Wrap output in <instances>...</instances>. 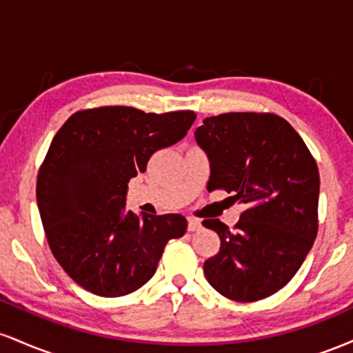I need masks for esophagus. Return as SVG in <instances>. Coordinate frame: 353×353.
Here are the masks:
<instances>
[{
    "instance_id": "1",
    "label": "esophagus",
    "mask_w": 353,
    "mask_h": 353,
    "mask_svg": "<svg viewBox=\"0 0 353 353\" xmlns=\"http://www.w3.org/2000/svg\"><path fill=\"white\" fill-rule=\"evenodd\" d=\"M188 229L190 232H194V230H199L201 229V221L196 217H189L188 219Z\"/></svg>"
}]
</instances>
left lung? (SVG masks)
Masks as SVG:
<instances>
[{
    "instance_id": "1",
    "label": "left lung",
    "mask_w": 353,
    "mask_h": 353,
    "mask_svg": "<svg viewBox=\"0 0 353 353\" xmlns=\"http://www.w3.org/2000/svg\"><path fill=\"white\" fill-rule=\"evenodd\" d=\"M208 154V189H225L244 204L234 230L219 219L221 249L204 262L205 279L219 294L254 302L281 290L317 236L319 169L302 137L282 117L228 112L205 117L194 132Z\"/></svg>"
}]
</instances>
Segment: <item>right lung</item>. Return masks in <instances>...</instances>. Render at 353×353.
Instances as JSON below:
<instances>
[{
  "label": "right lung",
  "mask_w": 353,
  "mask_h": 353,
  "mask_svg": "<svg viewBox=\"0 0 353 353\" xmlns=\"http://www.w3.org/2000/svg\"><path fill=\"white\" fill-rule=\"evenodd\" d=\"M194 119L192 111L106 106L76 112L56 132L36 201L52 255L83 289L101 297L134 292L156 272L169 239L184 236V216H137L125 210V196L129 179Z\"/></svg>",
  "instance_id": "obj_1"
}]
</instances>
